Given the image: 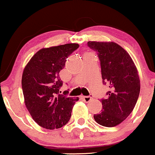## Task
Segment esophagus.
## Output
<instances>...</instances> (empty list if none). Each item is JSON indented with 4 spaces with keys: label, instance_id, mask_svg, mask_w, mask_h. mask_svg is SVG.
<instances>
[{
    "label": "esophagus",
    "instance_id": "esophagus-1",
    "mask_svg": "<svg viewBox=\"0 0 155 155\" xmlns=\"http://www.w3.org/2000/svg\"><path fill=\"white\" fill-rule=\"evenodd\" d=\"M82 99H83V100L85 101V102H89V101L92 100L93 97L91 96H87V97H82Z\"/></svg>",
    "mask_w": 155,
    "mask_h": 155
}]
</instances>
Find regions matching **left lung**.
<instances>
[{
	"instance_id": "8db88e82",
	"label": "left lung",
	"mask_w": 155,
	"mask_h": 155,
	"mask_svg": "<svg viewBox=\"0 0 155 155\" xmlns=\"http://www.w3.org/2000/svg\"><path fill=\"white\" fill-rule=\"evenodd\" d=\"M87 46L96 51L103 84L109 88L107 98L101 99L103 109L94 118L103 126H116L130 115L138 99L137 68L126 51L114 42L88 41Z\"/></svg>"
}]
</instances>
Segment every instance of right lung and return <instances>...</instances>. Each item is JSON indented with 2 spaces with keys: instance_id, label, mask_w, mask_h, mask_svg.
I'll return each mask as SVG.
<instances>
[{
  "instance_id": "1",
  "label": "right lung",
  "mask_w": 155,
  "mask_h": 155,
  "mask_svg": "<svg viewBox=\"0 0 155 155\" xmlns=\"http://www.w3.org/2000/svg\"><path fill=\"white\" fill-rule=\"evenodd\" d=\"M79 48L78 44L41 48L34 55L23 71L22 87L25 103L31 117L42 128L54 130L69 121L78 97L61 93L59 72L68 57Z\"/></svg>"
}]
</instances>
